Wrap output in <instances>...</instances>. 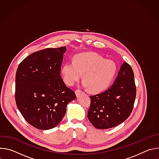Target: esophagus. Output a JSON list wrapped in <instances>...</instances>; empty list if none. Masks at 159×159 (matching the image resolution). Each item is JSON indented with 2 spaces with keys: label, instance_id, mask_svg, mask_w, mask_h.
<instances>
[{
  "label": "esophagus",
  "instance_id": "obj_1",
  "mask_svg": "<svg viewBox=\"0 0 159 159\" xmlns=\"http://www.w3.org/2000/svg\"><path fill=\"white\" fill-rule=\"evenodd\" d=\"M75 94H76L77 96L80 95L81 93H83V92L82 91V90H80V89H77L75 91Z\"/></svg>",
  "mask_w": 159,
  "mask_h": 159
}]
</instances>
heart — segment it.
I'll return each mask as SVG.
<instances>
[{"instance_id": "1", "label": "heart", "mask_w": 159, "mask_h": 159, "mask_svg": "<svg viewBox=\"0 0 159 159\" xmlns=\"http://www.w3.org/2000/svg\"><path fill=\"white\" fill-rule=\"evenodd\" d=\"M116 70V64L112 60H105L96 53H84L66 61L61 68V75L66 84L73 85L83 74L85 85L90 92L97 93L110 85Z\"/></svg>"}]
</instances>
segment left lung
<instances>
[{
	"mask_svg": "<svg viewBox=\"0 0 159 159\" xmlns=\"http://www.w3.org/2000/svg\"><path fill=\"white\" fill-rule=\"evenodd\" d=\"M137 89L131 66L125 62L106 91L90 96L87 117L98 129H108L124 122L132 112Z\"/></svg>",
	"mask_w": 159,
	"mask_h": 159,
	"instance_id": "obj_1",
	"label": "left lung"
}]
</instances>
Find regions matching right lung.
I'll return each mask as SVG.
<instances>
[{
  "mask_svg": "<svg viewBox=\"0 0 159 159\" xmlns=\"http://www.w3.org/2000/svg\"><path fill=\"white\" fill-rule=\"evenodd\" d=\"M66 48L37 51L19 65L16 74L15 99L22 116L31 126L50 129L58 125L66 107L75 99L60 75Z\"/></svg>",
  "mask_w": 159,
  "mask_h": 159,
  "instance_id": "1",
  "label": "right lung"
}]
</instances>
